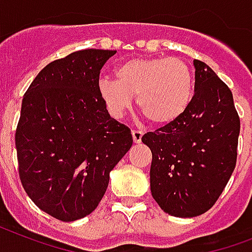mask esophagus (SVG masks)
Wrapping results in <instances>:
<instances>
[{
  "label": "esophagus",
  "mask_w": 252,
  "mask_h": 252,
  "mask_svg": "<svg viewBox=\"0 0 252 252\" xmlns=\"http://www.w3.org/2000/svg\"><path fill=\"white\" fill-rule=\"evenodd\" d=\"M132 140H134V143H140L142 142V136H143V132L140 131V130H132Z\"/></svg>",
  "instance_id": "34e87169"
}]
</instances>
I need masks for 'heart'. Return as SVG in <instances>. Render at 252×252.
<instances>
[{"label": "heart", "instance_id": "1", "mask_svg": "<svg viewBox=\"0 0 252 252\" xmlns=\"http://www.w3.org/2000/svg\"><path fill=\"white\" fill-rule=\"evenodd\" d=\"M117 80L101 77L97 91L114 118H121L136 106L153 124L168 125L179 120L192 102L194 76L180 58L131 59L118 65Z\"/></svg>", "mask_w": 252, "mask_h": 252}]
</instances>
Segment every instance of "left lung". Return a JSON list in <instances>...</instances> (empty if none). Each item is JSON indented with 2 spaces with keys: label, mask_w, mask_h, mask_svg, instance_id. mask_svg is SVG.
<instances>
[{
  "label": "left lung",
  "mask_w": 252,
  "mask_h": 252,
  "mask_svg": "<svg viewBox=\"0 0 252 252\" xmlns=\"http://www.w3.org/2000/svg\"><path fill=\"white\" fill-rule=\"evenodd\" d=\"M194 94L172 124L142 136L153 153L151 193L165 213L196 217L221 196L237 163L241 121L231 91L212 68L194 59Z\"/></svg>",
  "instance_id": "8db88e82"
}]
</instances>
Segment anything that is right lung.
Wrapping results in <instances>:
<instances>
[{"label": "right lung", "mask_w": 252, "mask_h": 252, "mask_svg": "<svg viewBox=\"0 0 252 252\" xmlns=\"http://www.w3.org/2000/svg\"><path fill=\"white\" fill-rule=\"evenodd\" d=\"M116 52L89 48L54 60L23 95L15 130L21 183L60 221L98 206L109 173L132 144L130 128L110 117L97 91L101 68Z\"/></svg>", "instance_id": "1"}]
</instances>
